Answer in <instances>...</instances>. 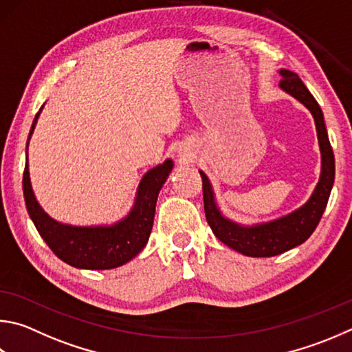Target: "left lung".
<instances>
[{
    "label": "left lung",
    "mask_w": 352,
    "mask_h": 352,
    "mask_svg": "<svg viewBox=\"0 0 352 352\" xmlns=\"http://www.w3.org/2000/svg\"><path fill=\"white\" fill-rule=\"evenodd\" d=\"M280 75H282L280 87L308 107L316 121L318 144H320L322 152V174L309 200L302 208L282 217V219L255 226H241L221 215L215 204L208 177L200 170L203 180L204 214H206L210 229L215 237L226 246L249 255V257H274V255L283 254L308 240L311 234L316 231L324 212L336 177L334 152L331 148L320 106L297 74L287 69H280Z\"/></svg>",
    "instance_id": "left-lung-1"
}]
</instances>
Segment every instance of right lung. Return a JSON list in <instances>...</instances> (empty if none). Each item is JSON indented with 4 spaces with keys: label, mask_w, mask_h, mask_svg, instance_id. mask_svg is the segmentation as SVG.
Here are the masks:
<instances>
[{
    "label": "right lung",
    "mask_w": 352,
    "mask_h": 352,
    "mask_svg": "<svg viewBox=\"0 0 352 352\" xmlns=\"http://www.w3.org/2000/svg\"><path fill=\"white\" fill-rule=\"evenodd\" d=\"M43 109V106H41ZM40 109V111H41ZM40 112L35 115L29 138L35 129ZM29 144V142H28ZM172 170V160L144 174L137 190L135 204L126 219L112 226H70L55 221L44 212L34 195L25 158L23 192L25 208L43 240L56 257L80 270H112L127 263L142 251L154 225L155 204L160 189Z\"/></svg>",
    "instance_id": "obj_1"
}]
</instances>
